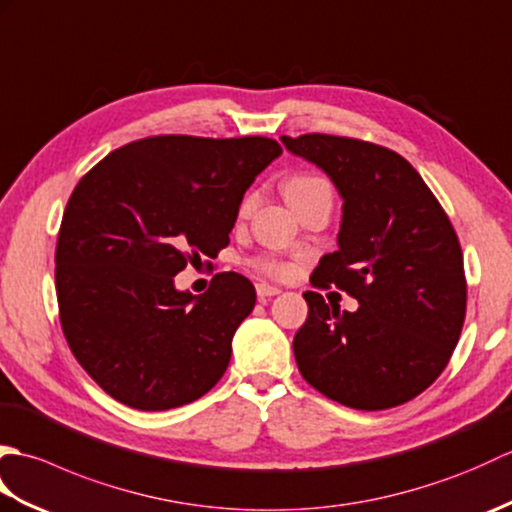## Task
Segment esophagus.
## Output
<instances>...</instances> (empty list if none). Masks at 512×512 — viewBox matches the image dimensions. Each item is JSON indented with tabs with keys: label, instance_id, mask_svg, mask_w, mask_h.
Listing matches in <instances>:
<instances>
[{
	"label": "esophagus",
	"instance_id": "1",
	"mask_svg": "<svg viewBox=\"0 0 512 512\" xmlns=\"http://www.w3.org/2000/svg\"><path fill=\"white\" fill-rule=\"evenodd\" d=\"M255 288H257V297H259V299L275 297V295H279V292H281V288H277V286H270V284H264V281H262V284H257Z\"/></svg>",
	"mask_w": 512,
	"mask_h": 512
}]
</instances>
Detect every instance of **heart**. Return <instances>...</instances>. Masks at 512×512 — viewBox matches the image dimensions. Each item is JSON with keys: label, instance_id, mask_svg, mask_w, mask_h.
<instances>
[{"label": "heart", "instance_id": "heart-1", "mask_svg": "<svg viewBox=\"0 0 512 512\" xmlns=\"http://www.w3.org/2000/svg\"><path fill=\"white\" fill-rule=\"evenodd\" d=\"M319 187H328V184H325L321 178H314V176H297V178H292L286 184V195H288V200H290V198H297V195L314 191V189H319ZM248 206H250V202L244 204V209H248ZM257 268L262 270V273L268 275V277H286L290 273V268L286 264L277 262V259H273V257L259 259Z\"/></svg>", "mask_w": 512, "mask_h": 512}]
</instances>
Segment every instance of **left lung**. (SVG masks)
<instances>
[{"instance_id":"8db88e82","label":"left lung","mask_w":512,"mask_h":512,"mask_svg":"<svg viewBox=\"0 0 512 512\" xmlns=\"http://www.w3.org/2000/svg\"><path fill=\"white\" fill-rule=\"evenodd\" d=\"M281 143L319 167L343 200L339 250L321 257L314 286L334 284L358 301L341 312L303 292L308 319L292 341L299 372L345 407H398L442 374L458 345L466 314L458 235L396 151L325 134Z\"/></svg>"}]
</instances>
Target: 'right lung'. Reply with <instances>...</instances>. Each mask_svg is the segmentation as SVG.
Listing matches in <instances>:
<instances>
[{
	"mask_svg": "<svg viewBox=\"0 0 512 512\" xmlns=\"http://www.w3.org/2000/svg\"><path fill=\"white\" fill-rule=\"evenodd\" d=\"M279 156L262 136H154L112 151L76 184L54 255L61 325L112 398L165 411L224 376L253 284L220 273L195 297L173 277L228 244L246 189Z\"/></svg>",
	"mask_w": 512,
	"mask_h": 512,
	"instance_id": "add662e5",
	"label": "right lung"
}]
</instances>
